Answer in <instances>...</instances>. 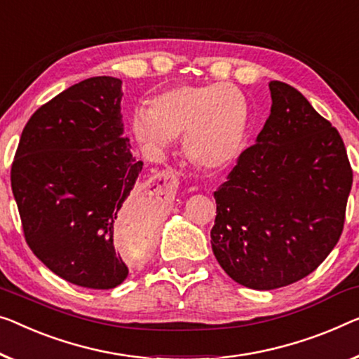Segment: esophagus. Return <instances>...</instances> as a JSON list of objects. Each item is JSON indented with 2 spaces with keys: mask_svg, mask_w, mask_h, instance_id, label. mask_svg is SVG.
<instances>
[{
  "mask_svg": "<svg viewBox=\"0 0 359 359\" xmlns=\"http://www.w3.org/2000/svg\"><path fill=\"white\" fill-rule=\"evenodd\" d=\"M164 175H165V177L174 179V182H177L179 172H177V170H174V169H165V170H164Z\"/></svg>",
  "mask_w": 359,
  "mask_h": 359,
  "instance_id": "obj_1",
  "label": "esophagus"
}]
</instances>
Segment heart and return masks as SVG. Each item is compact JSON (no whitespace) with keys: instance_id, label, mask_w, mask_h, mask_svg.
<instances>
[{"instance_id":"heart-1","label":"heart","mask_w":359,"mask_h":359,"mask_svg":"<svg viewBox=\"0 0 359 359\" xmlns=\"http://www.w3.org/2000/svg\"><path fill=\"white\" fill-rule=\"evenodd\" d=\"M133 132L143 145L161 151L184 133L185 154L203 169L231 164L243 148L248 106L232 85H175L137 109Z\"/></svg>"}]
</instances>
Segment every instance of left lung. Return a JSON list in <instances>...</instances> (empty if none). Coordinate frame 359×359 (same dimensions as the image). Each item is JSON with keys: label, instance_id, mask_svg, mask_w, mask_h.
<instances>
[{"label": "left lung", "instance_id": "left-lung-1", "mask_svg": "<svg viewBox=\"0 0 359 359\" xmlns=\"http://www.w3.org/2000/svg\"><path fill=\"white\" fill-rule=\"evenodd\" d=\"M271 114L214 191L211 245L240 285L272 290L327 258L345 224L353 170L339 130L290 85L272 80Z\"/></svg>", "mask_w": 359, "mask_h": 359}]
</instances>
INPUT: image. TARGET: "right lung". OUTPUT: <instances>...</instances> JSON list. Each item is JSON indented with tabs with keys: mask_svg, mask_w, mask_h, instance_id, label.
<instances>
[{
	"mask_svg": "<svg viewBox=\"0 0 359 359\" xmlns=\"http://www.w3.org/2000/svg\"><path fill=\"white\" fill-rule=\"evenodd\" d=\"M121 98L122 82L108 76L64 90L32 114L11 165L27 245L56 276L98 290L128 276L116 229L148 238L154 222L133 191L143 161L122 137Z\"/></svg>",
	"mask_w": 359,
	"mask_h": 359,
	"instance_id": "obj_1",
	"label": "right lung"
}]
</instances>
